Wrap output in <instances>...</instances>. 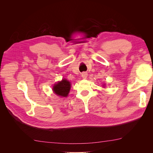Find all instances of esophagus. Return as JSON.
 I'll return each mask as SVG.
<instances>
[{
    "label": "esophagus",
    "instance_id": "34e87169",
    "mask_svg": "<svg viewBox=\"0 0 153 153\" xmlns=\"http://www.w3.org/2000/svg\"><path fill=\"white\" fill-rule=\"evenodd\" d=\"M82 78H84V79H85V78L87 77V73H85V72H83L82 73Z\"/></svg>",
    "mask_w": 153,
    "mask_h": 153
}]
</instances>
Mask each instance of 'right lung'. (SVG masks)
I'll use <instances>...</instances> for the list:
<instances>
[{"instance_id":"right-lung-1","label":"right lung","mask_w":153,"mask_h":153,"mask_svg":"<svg viewBox=\"0 0 153 153\" xmlns=\"http://www.w3.org/2000/svg\"><path fill=\"white\" fill-rule=\"evenodd\" d=\"M71 89V84L66 79H62L53 86V91L55 94L59 96L67 97Z\"/></svg>"}]
</instances>
